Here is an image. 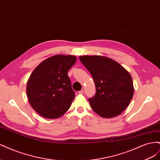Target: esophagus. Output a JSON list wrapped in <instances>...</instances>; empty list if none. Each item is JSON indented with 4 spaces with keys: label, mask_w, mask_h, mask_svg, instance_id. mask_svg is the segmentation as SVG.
I'll return each instance as SVG.
<instances>
[{
    "label": "esophagus",
    "mask_w": 160,
    "mask_h": 160,
    "mask_svg": "<svg viewBox=\"0 0 160 160\" xmlns=\"http://www.w3.org/2000/svg\"><path fill=\"white\" fill-rule=\"evenodd\" d=\"M84 91H85V89L83 88L81 89V91H79L78 92V93H79V94H83V93H84Z\"/></svg>",
    "instance_id": "1"
}]
</instances>
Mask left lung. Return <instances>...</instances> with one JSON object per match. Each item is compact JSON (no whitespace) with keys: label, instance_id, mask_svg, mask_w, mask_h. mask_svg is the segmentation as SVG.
<instances>
[{"label":"left lung","instance_id":"1","mask_svg":"<svg viewBox=\"0 0 160 160\" xmlns=\"http://www.w3.org/2000/svg\"><path fill=\"white\" fill-rule=\"evenodd\" d=\"M90 72L96 93L89 102L95 112L104 118L116 117L127 108L133 95L132 76L119 62L99 55L80 56Z\"/></svg>","mask_w":160,"mask_h":160}]
</instances>
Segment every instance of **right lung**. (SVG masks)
<instances>
[{"label":"right lung","mask_w":160,"mask_h":160,"mask_svg":"<svg viewBox=\"0 0 160 160\" xmlns=\"http://www.w3.org/2000/svg\"><path fill=\"white\" fill-rule=\"evenodd\" d=\"M76 56L56 55L41 62L27 83V98L32 109L42 117L56 119L64 115L75 95L67 75Z\"/></svg>","instance_id":"1"}]
</instances>
